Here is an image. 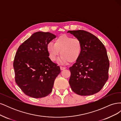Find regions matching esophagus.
Masks as SVG:
<instances>
[{
    "instance_id": "1",
    "label": "esophagus",
    "mask_w": 121,
    "mask_h": 121,
    "mask_svg": "<svg viewBox=\"0 0 121 121\" xmlns=\"http://www.w3.org/2000/svg\"><path fill=\"white\" fill-rule=\"evenodd\" d=\"M60 69L61 70H64V69H65V67H60Z\"/></svg>"
}]
</instances>
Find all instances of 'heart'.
<instances>
[{"mask_svg":"<svg viewBox=\"0 0 121 121\" xmlns=\"http://www.w3.org/2000/svg\"><path fill=\"white\" fill-rule=\"evenodd\" d=\"M47 52L50 59L56 61L60 52L59 63L61 65L73 63L80 57L82 51V44L80 40L65 35H61L54 40V43L47 45Z\"/></svg>","mask_w":121,"mask_h":121,"instance_id":"obj_1","label":"heart"}]
</instances>
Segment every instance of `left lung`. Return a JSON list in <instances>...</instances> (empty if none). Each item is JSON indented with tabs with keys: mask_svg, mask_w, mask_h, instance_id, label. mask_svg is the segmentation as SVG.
Returning <instances> with one entry per match:
<instances>
[{
	"mask_svg": "<svg viewBox=\"0 0 121 121\" xmlns=\"http://www.w3.org/2000/svg\"><path fill=\"white\" fill-rule=\"evenodd\" d=\"M67 33L80 40L81 53L72 67L69 84L75 93L90 95L99 92L108 78L109 63L107 50L95 36L83 30Z\"/></svg>",
	"mask_w": 121,
	"mask_h": 121,
	"instance_id": "8db88e82",
	"label": "left lung"
}]
</instances>
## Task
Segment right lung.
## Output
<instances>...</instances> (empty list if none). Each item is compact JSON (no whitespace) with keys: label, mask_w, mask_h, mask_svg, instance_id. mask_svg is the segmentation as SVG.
<instances>
[{"label":"right lung","mask_w":121,"mask_h":121,"mask_svg":"<svg viewBox=\"0 0 121 121\" xmlns=\"http://www.w3.org/2000/svg\"><path fill=\"white\" fill-rule=\"evenodd\" d=\"M55 38L49 32H36L17 50L13 61L16 82L28 96L42 98L52 91L60 69L49 58L46 47Z\"/></svg>","instance_id":"add662e5"}]
</instances>
